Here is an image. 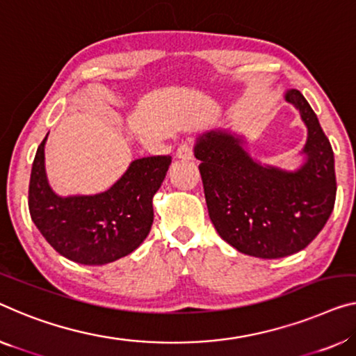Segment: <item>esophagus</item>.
<instances>
[{"mask_svg":"<svg viewBox=\"0 0 356 356\" xmlns=\"http://www.w3.org/2000/svg\"><path fill=\"white\" fill-rule=\"evenodd\" d=\"M177 158H180V160H192L193 158V147L190 142H184V144H180L177 152H176Z\"/></svg>","mask_w":356,"mask_h":356,"instance_id":"1","label":"esophagus"}]
</instances>
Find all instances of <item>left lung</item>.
<instances>
[{
  "label": "left lung",
  "mask_w": 356,
  "mask_h": 356,
  "mask_svg": "<svg viewBox=\"0 0 356 356\" xmlns=\"http://www.w3.org/2000/svg\"><path fill=\"white\" fill-rule=\"evenodd\" d=\"M307 126L296 171L264 166L249 156L243 139L209 131L195 144L206 204L217 233L238 251L280 259L307 248L330 219L336 201L332 147L315 111L297 89L284 94Z\"/></svg>",
  "instance_id": "left-lung-1"
}]
</instances>
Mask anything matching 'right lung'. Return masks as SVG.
I'll return each instance as SVG.
<instances>
[{
    "instance_id": "obj_1",
    "label": "right lung",
    "mask_w": 356,
    "mask_h": 356,
    "mask_svg": "<svg viewBox=\"0 0 356 356\" xmlns=\"http://www.w3.org/2000/svg\"><path fill=\"white\" fill-rule=\"evenodd\" d=\"M47 136L36 150L29 185V209L36 229L60 256L83 265H104L142 245L153 224V196L171 156L134 160L107 192L59 196L44 169Z\"/></svg>"
}]
</instances>
